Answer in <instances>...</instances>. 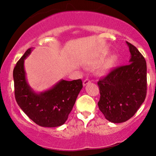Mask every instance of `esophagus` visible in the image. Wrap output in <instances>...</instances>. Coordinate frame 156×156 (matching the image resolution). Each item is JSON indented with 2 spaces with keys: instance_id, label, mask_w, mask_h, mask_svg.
I'll return each instance as SVG.
<instances>
[{
  "instance_id": "1",
  "label": "esophagus",
  "mask_w": 156,
  "mask_h": 156,
  "mask_svg": "<svg viewBox=\"0 0 156 156\" xmlns=\"http://www.w3.org/2000/svg\"><path fill=\"white\" fill-rule=\"evenodd\" d=\"M89 83H91L90 80H89V78H87V79H85V80H84L83 81V85L85 86V85H87V84H89Z\"/></svg>"
}]
</instances>
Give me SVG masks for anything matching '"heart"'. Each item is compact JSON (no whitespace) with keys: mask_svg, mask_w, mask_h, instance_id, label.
<instances>
[{"mask_svg":"<svg viewBox=\"0 0 156 156\" xmlns=\"http://www.w3.org/2000/svg\"><path fill=\"white\" fill-rule=\"evenodd\" d=\"M107 53L102 54V56L99 58V61L103 60L107 56ZM116 62H117V57H116V56H110L109 58H108L104 62L103 64L102 65L101 67H100V70H101V72H107V71H109L111 69L114 67L115 65L116 64Z\"/></svg>","mask_w":156,"mask_h":156,"instance_id":"obj_1","label":"heart"}]
</instances>
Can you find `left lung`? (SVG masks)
<instances>
[{
    "mask_svg": "<svg viewBox=\"0 0 156 156\" xmlns=\"http://www.w3.org/2000/svg\"><path fill=\"white\" fill-rule=\"evenodd\" d=\"M131 62L113 69L99 80V109L113 123L126 122L135 115L147 96V63L133 44L126 42Z\"/></svg>",
    "mask_w": 156,
    "mask_h": 156,
    "instance_id": "left-lung-1",
    "label": "left lung"
}]
</instances>
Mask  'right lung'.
I'll use <instances>...</instances> for the list:
<instances>
[{"label":"right lung","instance_id":"add662e5","mask_svg":"<svg viewBox=\"0 0 156 156\" xmlns=\"http://www.w3.org/2000/svg\"><path fill=\"white\" fill-rule=\"evenodd\" d=\"M31 49L25 51L13 71L16 100L25 114L38 125L44 127L59 126L67 120L83 88V82L81 79L62 80L49 90L36 94L26 81L24 69V60Z\"/></svg>","mask_w":156,"mask_h":156}]
</instances>
